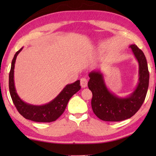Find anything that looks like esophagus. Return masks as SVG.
<instances>
[{
	"mask_svg": "<svg viewBox=\"0 0 156 156\" xmlns=\"http://www.w3.org/2000/svg\"><path fill=\"white\" fill-rule=\"evenodd\" d=\"M88 84V80L85 78H82L80 79V85L82 88H85L87 87Z\"/></svg>",
	"mask_w": 156,
	"mask_h": 156,
	"instance_id": "obj_1",
	"label": "esophagus"
}]
</instances>
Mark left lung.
<instances>
[{
    "label": "left lung",
    "mask_w": 156,
    "mask_h": 156,
    "mask_svg": "<svg viewBox=\"0 0 156 156\" xmlns=\"http://www.w3.org/2000/svg\"><path fill=\"white\" fill-rule=\"evenodd\" d=\"M131 48L139 64V82L134 91L120 97L108 90L100 71L89 73L88 87L92 91V108L97 117L105 121H121L131 118L140 108L146 97L150 74L145 56L135 44Z\"/></svg>",
    "instance_id": "8db88e82"
}]
</instances>
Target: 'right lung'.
Instances as JSON below:
<instances>
[{
	"label": "right lung",
	"instance_id": "1",
	"mask_svg": "<svg viewBox=\"0 0 156 156\" xmlns=\"http://www.w3.org/2000/svg\"><path fill=\"white\" fill-rule=\"evenodd\" d=\"M21 48L14 55L9 73V87L13 103L23 117L35 122H50L55 121L64 112L69 99L80 90V80L67 84L54 100L43 105H34L21 100L16 91L14 81V69L16 56L21 51Z\"/></svg>",
	"mask_w": 156,
	"mask_h": 156
}]
</instances>
